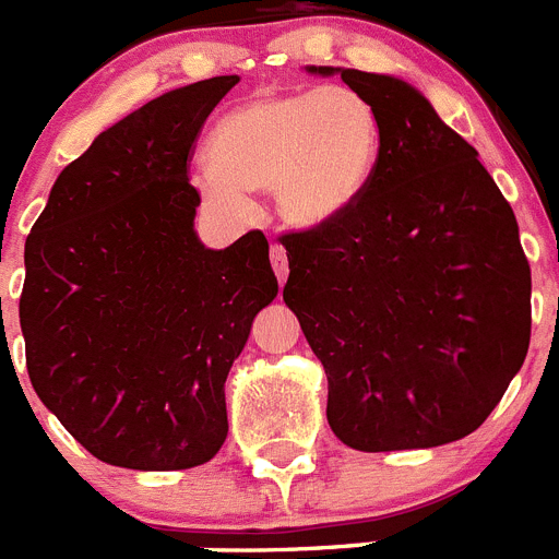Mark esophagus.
<instances>
[{
    "label": "esophagus",
    "mask_w": 559,
    "mask_h": 559,
    "mask_svg": "<svg viewBox=\"0 0 559 559\" xmlns=\"http://www.w3.org/2000/svg\"><path fill=\"white\" fill-rule=\"evenodd\" d=\"M271 265H274V274L280 280V285L288 280V251L280 243H271Z\"/></svg>",
    "instance_id": "obj_1"
}]
</instances>
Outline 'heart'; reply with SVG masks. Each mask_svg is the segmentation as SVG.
I'll use <instances>...</instances> for the list:
<instances>
[{"instance_id": "b5f03b06", "label": "heart", "mask_w": 559, "mask_h": 559, "mask_svg": "<svg viewBox=\"0 0 559 559\" xmlns=\"http://www.w3.org/2000/svg\"><path fill=\"white\" fill-rule=\"evenodd\" d=\"M378 153V117L355 88L280 92L226 114L195 181L221 210L243 215L246 192L274 190L288 224L322 226L358 199Z\"/></svg>"}]
</instances>
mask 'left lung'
<instances>
[{
	"mask_svg": "<svg viewBox=\"0 0 559 559\" xmlns=\"http://www.w3.org/2000/svg\"><path fill=\"white\" fill-rule=\"evenodd\" d=\"M341 81L374 108L378 162L341 215L280 235L283 299L322 360L344 445L456 442L490 417L530 349L532 271L515 212L417 88L360 69H341Z\"/></svg>",
	"mask_w": 559,
	"mask_h": 559,
	"instance_id": "obj_1",
	"label": "left lung"
}]
</instances>
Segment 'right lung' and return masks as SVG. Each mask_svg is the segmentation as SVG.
Wrapping results in <instances>:
<instances>
[{
  "instance_id": "obj_1",
  "label": "right lung",
  "mask_w": 559,
  "mask_h": 559,
  "mask_svg": "<svg viewBox=\"0 0 559 559\" xmlns=\"http://www.w3.org/2000/svg\"><path fill=\"white\" fill-rule=\"evenodd\" d=\"M237 75L145 103L67 165L24 243L29 383L100 462L185 471L224 445V383L276 296L269 240L204 249L190 162Z\"/></svg>"
}]
</instances>
